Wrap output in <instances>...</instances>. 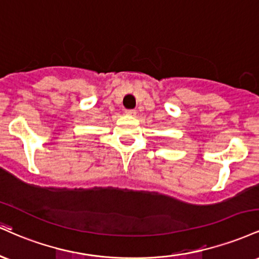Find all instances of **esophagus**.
<instances>
[{"label":"esophagus","instance_id":"esophagus-1","mask_svg":"<svg viewBox=\"0 0 259 259\" xmlns=\"http://www.w3.org/2000/svg\"><path fill=\"white\" fill-rule=\"evenodd\" d=\"M125 114L126 115H133V117H134V115H136V111H135V109H126Z\"/></svg>","mask_w":259,"mask_h":259}]
</instances>
